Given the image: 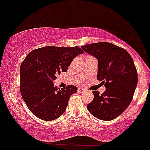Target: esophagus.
Here are the masks:
<instances>
[{
	"label": "esophagus",
	"instance_id": "1",
	"mask_svg": "<svg viewBox=\"0 0 150 150\" xmlns=\"http://www.w3.org/2000/svg\"><path fill=\"white\" fill-rule=\"evenodd\" d=\"M78 89H79V91H80L81 92H83V91H84V89H82V88H81V87H79Z\"/></svg>",
	"mask_w": 150,
	"mask_h": 150
}]
</instances>
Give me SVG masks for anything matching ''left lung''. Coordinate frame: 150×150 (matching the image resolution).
Returning <instances> with one entry per match:
<instances>
[{"label": "left lung", "instance_id": "left-lung-1", "mask_svg": "<svg viewBox=\"0 0 150 150\" xmlns=\"http://www.w3.org/2000/svg\"><path fill=\"white\" fill-rule=\"evenodd\" d=\"M81 48L97 58V79L106 87L102 94L92 91L94 99L87 104V109L98 119H115L130 105L137 87V73L133 60L126 50L108 42Z\"/></svg>", "mask_w": 150, "mask_h": 150}]
</instances>
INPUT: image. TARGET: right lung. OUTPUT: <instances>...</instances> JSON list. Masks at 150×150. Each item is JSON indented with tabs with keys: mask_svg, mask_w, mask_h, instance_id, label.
Wrapping results in <instances>:
<instances>
[{
	"mask_svg": "<svg viewBox=\"0 0 150 150\" xmlns=\"http://www.w3.org/2000/svg\"><path fill=\"white\" fill-rule=\"evenodd\" d=\"M78 46H45L34 49L26 56L20 69V92L30 111L44 120L57 119L65 112L68 100L77 88L53 86L57 74L66 72L78 54Z\"/></svg>",
	"mask_w": 150,
	"mask_h": 150,
	"instance_id": "right-lung-1",
	"label": "right lung"
}]
</instances>
